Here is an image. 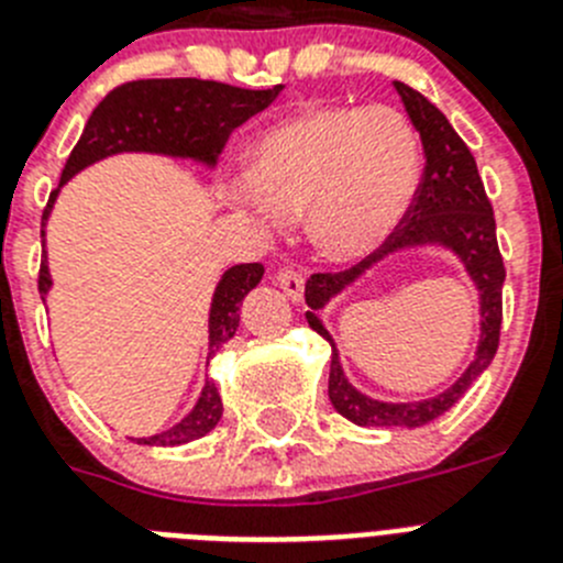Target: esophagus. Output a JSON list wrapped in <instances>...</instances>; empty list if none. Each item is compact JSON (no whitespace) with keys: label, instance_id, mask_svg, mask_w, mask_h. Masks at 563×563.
Segmentation results:
<instances>
[{"label":"esophagus","instance_id":"obj_1","mask_svg":"<svg viewBox=\"0 0 563 563\" xmlns=\"http://www.w3.org/2000/svg\"><path fill=\"white\" fill-rule=\"evenodd\" d=\"M276 282H278V287H282V290L292 298V301H298V298L303 296V276L298 271L285 267V271L276 273Z\"/></svg>","mask_w":563,"mask_h":563}]
</instances>
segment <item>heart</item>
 <instances>
[{
	"label": "heart",
	"mask_w": 563,
	"mask_h": 563,
	"mask_svg": "<svg viewBox=\"0 0 563 563\" xmlns=\"http://www.w3.org/2000/svg\"><path fill=\"white\" fill-rule=\"evenodd\" d=\"M419 178V139L399 111L303 106L256 142L251 173L225 180L223 198L262 231L307 211L318 254L354 262L394 234Z\"/></svg>",
	"instance_id": "obj_1"
}]
</instances>
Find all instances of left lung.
Returning <instances> with one entry per match:
<instances>
[{
    "label": "left lung",
    "instance_id": "8db88e82",
    "mask_svg": "<svg viewBox=\"0 0 563 563\" xmlns=\"http://www.w3.org/2000/svg\"><path fill=\"white\" fill-rule=\"evenodd\" d=\"M399 91L405 111L416 125L424 147V173L419 187L410 200V209L396 225L394 234L376 247L374 254L365 256L357 265L334 273H312L303 287L309 309L307 321L318 334L329 340L322 324L317 321L314 309L320 308L334 291L353 280L371 261L382 258L388 250L419 241H441L452 246L467 265L470 275L482 290V345L478 357L467 374L435 400L411 402L410 406H388L363 397L347 385L336 360L332 344V365H329V399L343 419L360 427H421L435 421L438 416L450 410L457 399L468 390V385L492 365L499 345V327H503V282L505 265L497 245V223L494 209L483 187L481 173L474 156L468 153L466 142L455 133L450 120L427 100L421 91L410 89L407 82H394Z\"/></svg>",
    "mask_w": 563,
    "mask_h": 563
}]
</instances>
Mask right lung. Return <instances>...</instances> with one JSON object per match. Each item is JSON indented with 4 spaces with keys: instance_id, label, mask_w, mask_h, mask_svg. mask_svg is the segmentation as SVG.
Masks as SVG:
<instances>
[{
    "instance_id": "obj_1",
    "label": "right lung",
    "mask_w": 563,
    "mask_h": 563,
    "mask_svg": "<svg viewBox=\"0 0 563 563\" xmlns=\"http://www.w3.org/2000/svg\"><path fill=\"white\" fill-rule=\"evenodd\" d=\"M278 91H282V86L254 91L218 80H198V77H156V80L122 82L113 91H108L100 106L91 111L80 139L66 158L60 184H66L77 169L122 151L167 153V156H187L214 164L223 144L229 142L231 131L251 120L254 113L265 111L276 100ZM55 195H58V189L49 195L44 220L49 214ZM262 273H265V267L260 262L234 265L231 271H225L223 282L214 292V301H211L209 357L220 352L225 340L234 338L236 327H240L242 298L247 296V290L260 285ZM49 285L53 282H49V267L44 260L38 267L41 296L49 290ZM220 416H223V401H220L218 385L206 383L198 405L187 419L175 424L173 430L142 438L139 443H151V446L189 443L214 430Z\"/></svg>"
}]
</instances>
